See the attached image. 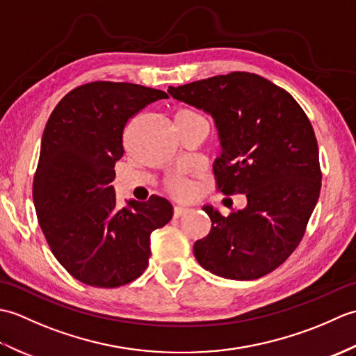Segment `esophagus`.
Wrapping results in <instances>:
<instances>
[{"label":"esophagus","instance_id":"esophagus-1","mask_svg":"<svg viewBox=\"0 0 356 356\" xmlns=\"http://www.w3.org/2000/svg\"><path fill=\"white\" fill-rule=\"evenodd\" d=\"M188 211H190V208L185 205H176L174 207V217H182Z\"/></svg>","mask_w":356,"mask_h":356}]
</instances>
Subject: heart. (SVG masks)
Masks as SVG:
<instances>
[{
    "label": "heart",
    "instance_id": "obj_1",
    "mask_svg": "<svg viewBox=\"0 0 356 356\" xmlns=\"http://www.w3.org/2000/svg\"><path fill=\"white\" fill-rule=\"evenodd\" d=\"M179 113H194L191 110H182ZM166 188H168V191L172 194H177V195H184L190 190V184H188V180L182 176H176V177H171L168 182H166Z\"/></svg>",
    "mask_w": 356,
    "mask_h": 356
}]
</instances>
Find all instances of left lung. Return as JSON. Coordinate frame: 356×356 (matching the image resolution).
Returning <instances> with one entry per match:
<instances>
[{"mask_svg": "<svg viewBox=\"0 0 356 356\" xmlns=\"http://www.w3.org/2000/svg\"><path fill=\"white\" fill-rule=\"evenodd\" d=\"M168 93L213 116L222 154L217 188L245 194L248 205L225 217L211 205V231L194 243L199 264L229 280L277 269L305 236L318 202V143L306 113L286 90L255 73L232 72Z\"/></svg>", "mask_w": 356, "mask_h": 356, "instance_id": "left-lung-1", "label": "left lung"}]
</instances>
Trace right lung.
<instances>
[{
  "label": "right lung",
  "instance_id": "obj_1",
  "mask_svg": "<svg viewBox=\"0 0 356 356\" xmlns=\"http://www.w3.org/2000/svg\"><path fill=\"white\" fill-rule=\"evenodd\" d=\"M166 97L130 82H90L67 93L44 128L33 179L38 222L56 260L84 284L119 287L140 277L151 232L171 220L165 197L119 209L111 186L127 122Z\"/></svg>",
  "mask_w": 356,
  "mask_h": 356
}]
</instances>
